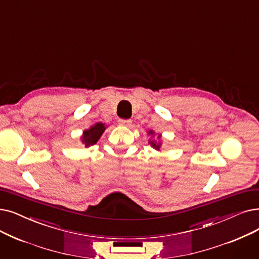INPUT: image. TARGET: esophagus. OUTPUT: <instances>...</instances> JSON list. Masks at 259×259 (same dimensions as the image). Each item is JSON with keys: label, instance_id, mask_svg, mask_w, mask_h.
I'll return each instance as SVG.
<instances>
[{"label": "esophagus", "instance_id": "esophagus-1", "mask_svg": "<svg viewBox=\"0 0 259 259\" xmlns=\"http://www.w3.org/2000/svg\"><path fill=\"white\" fill-rule=\"evenodd\" d=\"M132 121L130 119H119L118 120V125L123 126V127H130Z\"/></svg>", "mask_w": 259, "mask_h": 259}]
</instances>
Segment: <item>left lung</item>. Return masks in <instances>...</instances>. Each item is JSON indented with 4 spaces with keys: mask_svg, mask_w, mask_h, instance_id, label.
Returning a JSON list of instances; mask_svg holds the SVG:
<instances>
[{
    "mask_svg": "<svg viewBox=\"0 0 259 259\" xmlns=\"http://www.w3.org/2000/svg\"><path fill=\"white\" fill-rule=\"evenodd\" d=\"M148 134H150V136H152V137H154V131H152V130H149L148 131ZM157 138L159 139H161V134H159V136H157ZM149 144L151 145V147L152 148H154V149H156V150H160V148H161V143L159 142H155V141H149Z\"/></svg>",
    "mask_w": 259,
    "mask_h": 259,
    "instance_id": "1",
    "label": "left lung"
}]
</instances>
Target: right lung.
I'll return each mask as SVG.
<instances>
[{
	"label": "right lung",
	"instance_id": "obj_1",
	"mask_svg": "<svg viewBox=\"0 0 259 259\" xmlns=\"http://www.w3.org/2000/svg\"><path fill=\"white\" fill-rule=\"evenodd\" d=\"M106 130L105 123L96 122L91 128L84 130L81 137V142L85 145V147H90L97 143V141L103 136L104 131Z\"/></svg>",
	"mask_w": 259,
	"mask_h": 259
}]
</instances>
